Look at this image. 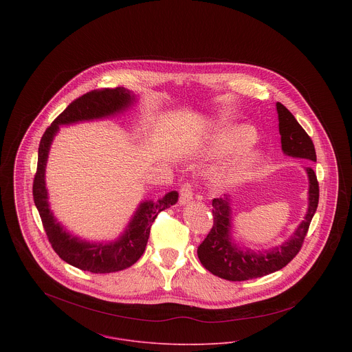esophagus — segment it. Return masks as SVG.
Returning <instances> with one entry per match:
<instances>
[{"instance_id": "1", "label": "esophagus", "mask_w": 352, "mask_h": 352, "mask_svg": "<svg viewBox=\"0 0 352 352\" xmlns=\"http://www.w3.org/2000/svg\"><path fill=\"white\" fill-rule=\"evenodd\" d=\"M192 184L184 183L180 188V204H187L192 201Z\"/></svg>"}]
</instances>
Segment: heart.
Returning a JSON list of instances; mask_svg holds the SVG:
<instances>
[{
	"label": "heart",
	"mask_w": 352,
	"mask_h": 352,
	"mask_svg": "<svg viewBox=\"0 0 352 352\" xmlns=\"http://www.w3.org/2000/svg\"><path fill=\"white\" fill-rule=\"evenodd\" d=\"M256 140V131L251 126L241 124L226 129L215 141V149L219 153L241 151L250 146ZM260 153L256 151H243L236 155L217 176V182L222 186H230L248 179L252 170L260 161Z\"/></svg>",
	"instance_id": "obj_1"
}]
</instances>
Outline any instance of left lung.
<instances>
[{"mask_svg": "<svg viewBox=\"0 0 352 352\" xmlns=\"http://www.w3.org/2000/svg\"><path fill=\"white\" fill-rule=\"evenodd\" d=\"M282 151L286 155L316 162L313 141L302 129L294 115L280 102H276ZM309 177L307 211L296 232L283 244L268 251L241 250L230 236L232 207L228 195L212 201L214 225L198 247V257L203 267L212 275L232 282L250 280L272 274L286 267L301 250L309 225L318 206V182L311 166L306 168Z\"/></svg>", "mask_w": 352, "mask_h": 352, "instance_id": "1", "label": "left lung"}]
</instances>
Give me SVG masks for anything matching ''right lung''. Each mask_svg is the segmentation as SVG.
Segmentation results:
<instances>
[{
  "mask_svg": "<svg viewBox=\"0 0 352 352\" xmlns=\"http://www.w3.org/2000/svg\"><path fill=\"white\" fill-rule=\"evenodd\" d=\"M135 98L127 89L119 87L115 89L104 88L82 95L72 101L67 108L51 123L45 131L38 151V168L34 179V201L42 218V223L52 250L66 263L82 271L94 274H108L131 267L145 252L151 228L158 212L173 206L179 194L168 192L160 201H142L124 233L113 243H88L67 233L54 218L49 206V194L46 190L45 172L51 142L62 124L77 123L112 116L124 111Z\"/></svg>",
  "mask_w": 352,
  "mask_h": 352,
  "instance_id": "right-lung-1",
  "label": "right lung"
}]
</instances>
